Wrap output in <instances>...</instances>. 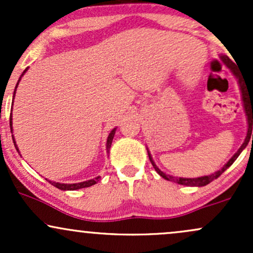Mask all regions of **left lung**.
<instances>
[{"label": "left lung", "mask_w": 253, "mask_h": 253, "mask_svg": "<svg viewBox=\"0 0 253 253\" xmlns=\"http://www.w3.org/2000/svg\"><path fill=\"white\" fill-rule=\"evenodd\" d=\"M221 59L223 60V63L226 64V65L228 66L229 69H231L232 72L234 74V76L238 78V82H239V85H240V90H242V95H243V101H244V107H245V112H246V115H248V123H249V130H248V135H246L245 138V141H244V144L240 146V149L238 150V152L232 157L231 159L227 162V164L223 165V168L221 170H219L217 172L215 173H211L210 176H203V177H199V178H182V177H179V178H176V177H172V176H169V175H165L163 171H161L158 169V168L156 167L155 162L152 161V158H151L150 153H149V158L151 161V163H152L153 168H155V170L157 172L159 173L163 178L168 179V181H173L176 183H178V184H182V185H190V187H203V185L208 184V183H211V181H214V179H216L217 177H219L221 173L225 171L227 168L231 167L232 164L234 163V161L238 158V156L242 153V151L245 149L246 146H248L250 139H251L252 136V143H253V134H252V125H253V89H251V86H249L248 82H246V78L243 77V75L240 74L239 70L237 69L236 64L232 62L231 59H229L228 57L226 56H222Z\"/></svg>", "instance_id": "obj_1"}]
</instances>
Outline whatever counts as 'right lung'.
I'll return each mask as SVG.
<instances>
[{
    "instance_id": "obj_1",
    "label": "right lung",
    "mask_w": 253,
    "mask_h": 253,
    "mask_svg": "<svg viewBox=\"0 0 253 253\" xmlns=\"http://www.w3.org/2000/svg\"><path fill=\"white\" fill-rule=\"evenodd\" d=\"M26 71H27V69H26V70L24 71V74H25ZM24 74H22L21 76H24ZM17 84H19V82L16 83L15 90L17 88ZM15 90H14V95H15ZM9 124H10V129H11V128H13V127H11V117L9 119ZM114 134H115V128L109 133L108 139H107V151H108V152H109V149H110V145H112L113 138H114ZM11 136H13V135H11ZM13 141H14V145H15V149L19 151V149H17V146H16L15 140H14V138H13ZM98 179H100V177H96V178H94V179H89V181H85V182L75 183V184H63V183H56V182H52V181H48V182H50L51 184L53 185V187H56V188H58V189H60V190H77V189H82V188L91 187V185H94L95 183L98 182Z\"/></svg>"
}]
</instances>
